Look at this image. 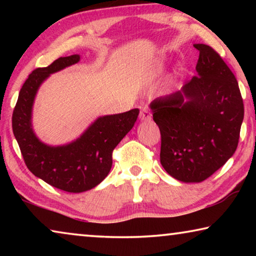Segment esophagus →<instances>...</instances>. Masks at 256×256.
<instances>
[{"mask_svg": "<svg viewBox=\"0 0 256 256\" xmlns=\"http://www.w3.org/2000/svg\"><path fill=\"white\" fill-rule=\"evenodd\" d=\"M138 118L142 120V122H146V120H151V112L148 110V107H142L141 108V112H140V115H138Z\"/></svg>", "mask_w": 256, "mask_h": 256, "instance_id": "1", "label": "esophagus"}]
</instances>
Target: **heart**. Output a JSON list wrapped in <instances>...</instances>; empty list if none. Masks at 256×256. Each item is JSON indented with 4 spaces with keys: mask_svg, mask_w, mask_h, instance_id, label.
<instances>
[{
    "mask_svg": "<svg viewBox=\"0 0 256 256\" xmlns=\"http://www.w3.org/2000/svg\"><path fill=\"white\" fill-rule=\"evenodd\" d=\"M162 68H164V64H162V60H160V62H158L157 64H156L154 71H156V72H157V73H159V72H162Z\"/></svg>",
    "mask_w": 256,
    "mask_h": 256,
    "instance_id": "heart-1",
    "label": "heart"
}]
</instances>
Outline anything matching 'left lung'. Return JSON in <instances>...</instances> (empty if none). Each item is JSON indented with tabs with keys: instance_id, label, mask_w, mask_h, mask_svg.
Returning <instances> with one entry per match:
<instances>
[{
	"instance_id": "obj_1",
	"label": "left lung",
	"mask_w": 256,
	"mask_h": 256,
	"mask_svg": "<svg viewBox=\"0 0 256 256\" xmlns=\"http://www.w3.org/2000/svg\"><path fill=\"white\" fill-rule=\"evenodd\" d=\"M193 76L180 92L151 102L162 134L160 162L184 183H200L235 154L244 118V104L234 73L204 44Z\"/></svg>"
}]
</instances>
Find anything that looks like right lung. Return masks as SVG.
<instances>
[{"label":"right lung","instance_id":"add662e5","mask_svg":"<svg viewBox=\"0 0 256 256\" xmlns=\"http://www.w3.org/2000/svg\"><path fill=\"white\" fill-rule=\"evenodd\" d=\"M79 60L78 54L60 58L47 68L30 73L12 115L14 134L28 170L47 184L70 193L92 190L105 180L112 168V150L131 131L140 112L134 108L120 114L100 116L70 144L50 146L42 142L32 122L38 89L50 74Z\"/></svg>","mask_w":256,"mask_h":256}]
</instances>
